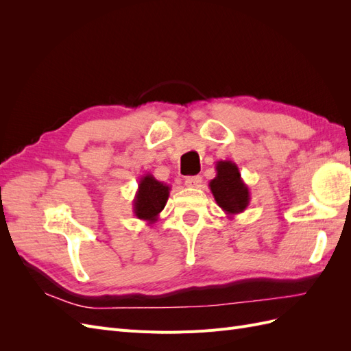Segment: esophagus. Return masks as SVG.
I'll list each match as a JSON object with an SVG mask.
<instances>
[{
    "mask_svg": "<svg viewBox=\"0 0 351 351\" xmlns=\"http://www.w3.org/2000/svg\"><path fill=\"white\" fill-rule=\"evenodd\" d=\"M200 183H202L200 176H190V177H186V180H184V184L187 187H199Z\"/></svg>",
    "mask_w": 351,
    "mask_h": 351,
    "instance_id": "1",
    "label": "esophagus"
}]
</instances>
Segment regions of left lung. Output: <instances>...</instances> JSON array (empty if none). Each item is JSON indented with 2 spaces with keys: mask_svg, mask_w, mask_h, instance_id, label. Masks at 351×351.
I'll return each instance as SVG.
<instances>
[{
  "mask_svg": "<svg viewBox=\"0 0 351 351\" xmlns=\"http://www.w3.org/2000/svg\"><path fill=\"white\" fill-rule=\"evenodd\" d=\"M217 176L209 182V189L218 206L228 218L246 210L250 204V192L243 182L239 167L232 161H218L215 164Z\"/></svg>",
  "mask_w": 351,
  "mask_h": 351,
  "instance_id": "obj_1",
  "label": "left lung"
}]
</instances>
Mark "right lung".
Wrapping results in <instances>:
<instances>
[{
	"instance_id": "obj_1",
	"label": "right lung",
	"mask_w": 351,
	"mask_h": 351,
	"mask_svg": "<svg viewBox=\"0 0 351 351\" xmlns=\"http://www.w3.org/2000/svg\"><path fill=\"white\" fill-rule=\"evenodd\" d=\"M169 190H171V187L158 182L152 174L147 173L142 176L133 199L134 217L146 221L147 226L154 224L167 205Z\"/></svg>"
}]
</instances>
